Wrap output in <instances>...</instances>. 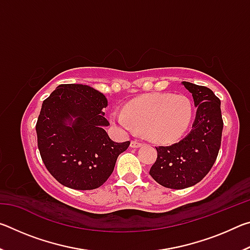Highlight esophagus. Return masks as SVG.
<instances>
[{"mask_svg":"<svg viewBox=\"0 0 250 250\" xmlns=\"http://www.w3.org/2000/svg\"><path fill=\"white\" fill-rule=\"evenodd\" d=\"M143 146V143L142 142H139V141H137V140H132L131 141V147H140V146Z\"/></svg>","mask_w":250,"mask_h":250,"instance_id":"1","label":"esophagus"}]
</instances>
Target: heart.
<instances>
[{
  "label": "heart",
  "instance_id": "b5f03b06",
  "mask_svg": "<svg viewBox=\"0 0 250 250\" xmlns=\"http://www.w3.org/2000/svg\"><path fill=\"white\" fill-rule=\"evenodd\" d=\"M193 118V104L184 95L150 94L134 99L125 111L115 109L113 124L125 131H143L159 145H171L183 137Z\"/></svg>",
  "mask_w": 250,
  "mask_h": 250
}]
</instances>
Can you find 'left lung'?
<instances>
[{
    "mask_svg": "<svg viewBox=\"0 0 250 250\" xmlns=\"http://www.w3.org/2000/svg\"><path fill=\"white\" fill-rule=\"evenodd\" d=\"M196 107L192 130L180 142L156 146L150 175L164 188L182 189L201 182L213 167L221 147L223 119L219 100L209 88L183 82Z\"/></svg>",
    "mask_w": 250,
    "mask_h": 250,
    "instance_id": "obj_1",
    "label": "left lung"
}]
</instances>
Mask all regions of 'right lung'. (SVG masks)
<instances>
[{"instance_id":"add662e5","label":"right lung","mask_w":250,"mask_h":250,"mask_svg":"<svg viewBox=\"0 0 250 250\" xmlns=\"http://www.w3.org/2000/svg\"><path fill=\"white\" fill-rule=\"evenodd\" d=\"M108 100L87 84H59L43 101L36 124L37 146L46 168L69 188L94 189L111 175L130 141H112L104 128Z\"/></svg>"}]
</instances>
